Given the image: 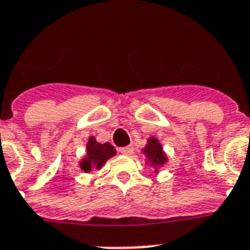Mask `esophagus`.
<instances>
[{"label":"esophagus","mask_w":250,"mask_h":250,"mask_svg":"<svg viewBox=\"0 0 250 250\" xmlns=\"http://www.w3.org/2000/svg\"><path fill=\"white\" fill-rule=\"evenodd\" d=\"M120 152L123 154H125V156H131L134 152V148L131 147V146H127V147H124V148H120Z\"/></svg>","instance_id":"esophagus-1"}]
</instances>
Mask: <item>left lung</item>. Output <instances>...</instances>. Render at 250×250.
Returning <instances> with one entry per match:
<instances>
[{"instance_id":"1","label":"left lung","mask_w":250,"mask_h":250,"mask_svg":"<svg viewBox=\"0 0 250 250\" xmlns=\"http://www.w3.org/2000/svg\"><path fill=\"white\" fill-rule=\"evenodd\" d=\"M143 153L147 157L146 162L149 164L150 166H153L156 172L158 171V167L164 166L167 162V157L164 152V148H162L161 143L158 142V139L153 137L148 138L147 146L143 148Z\"/></svg>"}]
</instances>
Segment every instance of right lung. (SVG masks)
Returning a JSON list of instances; mask_svg holds the SVG:
<instances>
[{"instance_id": "right-lung-1", "label": "right lung", "mask_w": 250, "mask_h": 250, "mask_svg": "<svg viewBox=\"0 0 250 250\" xmlns=\"http://www.w3.org/2000/svg\"><path fill=\"white\" fill-rule=\"evenodd\" d=\"M116 154V149L110 143L101 144L98 143L94 137H90L86 143V154L83 160L80 161V168L84 172H90L93 168L100 170L106 164L107 160H110Z\"/></svg>"}]
</instances>
